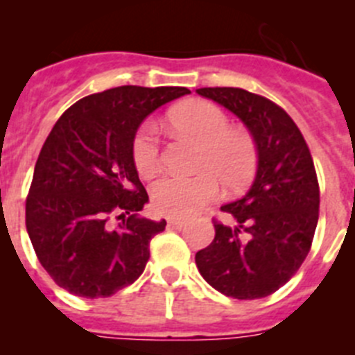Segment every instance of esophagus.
Here are the masks:
<instances>
[{"label":"esophagus","mask_w":355,"mask_h":355,"mask_svg":"<svg viewBox=\"0 0 355 355\" xmlns=\"http://www.w3.org/2000/svg\"><path fill=\"white\" fill-rule=\"evenodd\" d=\"M168 225L174 229H181L187 225V220H184V218H178V216H171V218H168Z\"/></svg>","instance_id":"34e87169"}]
</instances>
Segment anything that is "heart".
Instances as JSON below:
<instances>
[{"label":"heart","mask_w":355,"mask_h":355,"mask_svg":"<svg viewBox=\"0 0 355 355\" xmlns=\"http://www.w3.org/2000/svg\"><path fill=\"white\" fill-rule=\"evenodd\" d=\"M168 122L178 133L200 142L196 175H162L150 187L153 205L163 215L187 216L208 205L218 192V180L227 190L245 187L256 171L258 153L250 135L233 130L227 115L211 103L196 101L174 108ZM135 167L150 178L159 167V133L146 122L133 139Z\"/></svg>","instance_id":"heart-1"}]
</instances>
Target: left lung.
Masks as SVG:
<instances>
[{"instance_id":"8db88e82","label":"left lung","mask_w":355,"mask_h":355,"mask_svg":"<svg viewBox=\"0 0 355 355\" xmlns=\"http://www.w3.org/2000/svg\"><path fill=\"white\" fill-rule=\"evenodd\" d=\"M196 92L236 115L258 150L249 192L220 208L234 224L215 222V238L196 254V265L216 291L263 299L290 281L311 249L320 206L311 153L297 124L270 99L234 87Z\"/></svg>"}]
</instances>
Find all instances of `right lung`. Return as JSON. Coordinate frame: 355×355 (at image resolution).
<instances>
[{
	"label": "right lung",
	"mask_w": 355,
	"mask_h": 355,
	"mask_svg": "<svg viewBox=\"0 0 355 355\" xmlns=\"http://www.w3.org/2000/svg\"><path fill=\"white\" fill-rule=\"evenodd\" d=\"M184 87L124 85L71 106L40 149L26 199V229L40 265L69 293L99 299L142 275L149 243L167 222L140 218L149 202L133 139ZM110 214H119L112 228Z\"/></svg>",
	"instance_id": "obj_1"
}]
</instances>
